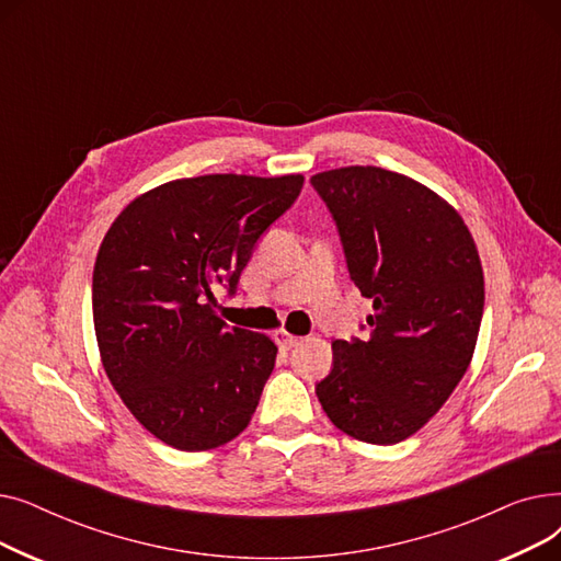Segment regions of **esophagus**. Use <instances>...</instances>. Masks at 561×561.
Wrapping results in <instances>:
<instances>
[{"mask_svg": "<svg viewBox=\"0 0 561 561\" xmlns=\"http://www.w3.org/2000/svg\"><path fill=\"white\" fill-rule=\"evenodd\" d=\"M273 339H275V343L282 347V350H290L293 345H298V336H293V334H288L286 330H275L273 332Z\"/></svg>", "mask_w": 561, "mask_h": 561, "instance_id": "obj_1", "label": "esophagus"}]
</instances>
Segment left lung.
I'll list each match as a JSON object with an SVG mask.
<instances>
[{
	"mask_svg": "<svg viewBox=\"0 0 561 561\" xmlns=\"http://www.w3.org/2000/svg\"><path fill=\"white\" fill-rule=\"evenodd\" d=\"M311 186L336 222L350 279L373 300L370 339L334 341L316 396L352 438L391 446L419 432L473 359L484 275L453 206L404 174L350 165Z\"/></svg>",
	"mask_w": 561,
	"mask_h": 561,
	"instance_id": "left-lung-1",
	"label": "left lung"
}]
</instances>
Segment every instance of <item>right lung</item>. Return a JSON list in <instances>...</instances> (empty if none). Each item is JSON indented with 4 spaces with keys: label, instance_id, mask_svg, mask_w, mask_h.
<instances>
[{
    "label": "right lung",
    "instance_id": "obj_1",
    "mask_svg": "<svg viewBox=\"0 0 561 561\" xmlns=\"http://www.w3.org/2000/svg\"><path fill=\"white\" fill-rule=\"evenodd\" d=\"M305 184L302 174H204L142 193L115 218L93 271L102 366L136 421L197 453L239 436L268 381L277 345L229 328V296L256 241Z\"/></svg>",
    "mask_w": 561,
    "mask_h": 561
}]
</instances>
